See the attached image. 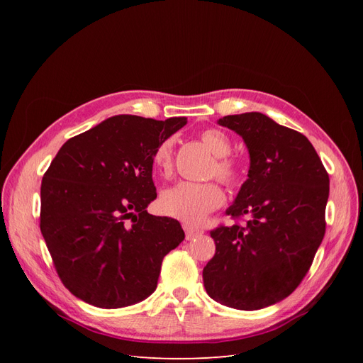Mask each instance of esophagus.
<instances>
[{
	"instance_id": "obj_1",
	"label": "esophagus",
	"mask_w": 363,
	"mask_h": 363,
	"mask_svg": "<svg viewBox=\"0 0 363 363\" xmlns=\"http://www.w3.org/2000/svg\"><path fill=\"white\" fill-rule=\"evenodd\" d=\"M183 228H184V233H186V239H194L195 236H199L203 233L201 228H196V227H192L189 224H183Z\"/></svg>"
}]
</instances>
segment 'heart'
Returning a JSON list of instances; mask_svg holds the SVG:
<instances>
[{"instance_id": "heart-1", "label": "heart", "mask_w": 363, "mask_h": 363, "mask_svg": "<svg viewBox=\"0 0 363 363\" xmlns=\"http://www.w3.org/2000/svg\"><path fill=\"white\" fill-rule=\"evenodd\" d=\"M203 144L213 152L211 174L216 175L228 186H239L245 179V168L240 160L228 156L232 151V140L224 131L207 128L200 135ZM172 148L174 139L162 140L152 152V163L159 174L167 175L172 171ZM225 201V194L216 182L192 183L180 182L172 188L164 189L160 195V211L184 224H200L203 219Z\"/></svg>"}]
</instances>
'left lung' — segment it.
Wrapping results in <instances>:
<instances>
[{"label": "left lung", "instance_id": "8db88e82", "mask_svg": "<svg viewBox=\"0 0 363 363\" xmlns=\"http://www.w3.org/2000/svg\"><path fill=\"white\" fill-rule=\"evenodd\" d=\"M218 124L248 148V179L227 208L248 221L211 232L216 251L203 269L204 288L224 306L257 311L286 298L309 271L325 233L330 180L309 139L267 115H228Z\"/></svg>", "mask_w": 363, "mask_h": 363}]
</instances>
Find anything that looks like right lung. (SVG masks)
<instances>
[{"label":"right lung","mask_w":363,"mask_h":363,"mask_svg":"<svg viewBox=\"0 0 363 363\" xmlns=\"http://www.w3.org/2000/svg\"><path fill=\"white\" fill-rule=\"evenodd\" d=\"M116 115L65 142L40 186V232L65 288L103 309L145 300L184 232L147 212L156 200L152 152L186 125Z\"/></svg>","instance_id":"1"}]
</instances>
